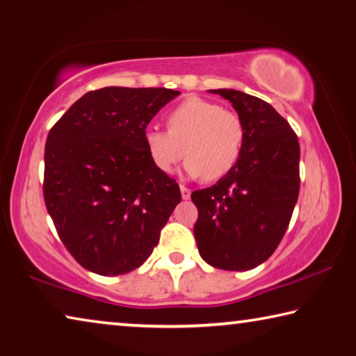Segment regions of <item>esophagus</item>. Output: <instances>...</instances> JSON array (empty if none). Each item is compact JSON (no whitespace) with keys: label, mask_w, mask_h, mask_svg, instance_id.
I'll use <instances>...</instances> for the list:
<instances>
[{"label":"esophagus","mask_w":356,"mask_h":356,"mask_svg":"<svg viewBox=\"0 0 356 356\" xmlns=\"http://www.w3.org/2000/svg\"><path fill=\"white\" fill-rule=\"evenodd\" d=\"M180 193H182V197H184V200H190L191 190H190V188H186L185 185H180Z\"/></svg>","instance_id":"esophagus-1"}]
</instances>
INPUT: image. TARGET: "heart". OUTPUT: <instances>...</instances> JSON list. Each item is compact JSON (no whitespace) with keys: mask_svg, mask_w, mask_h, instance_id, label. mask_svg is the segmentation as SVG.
Wrapping results in <instances>:
<instances>
[{"mask_svg":"<svg viewBox=\"0 0 356 356\" xmlns=\"http://www.w3.org/2000/svg\"><path fill=\"white\" fill-rule=\"evenodd\" d=\"M166 125L168 131H144L146 150L160 172L172 174L186 155L190 176L215 182L227 176L242 159L246 143L243 119L216 102L190 95L168 113Z\"/></svg>","mask_w":356,"mask_h":356,"instance_id":"heart-1","label":"heart"}]
</instances>
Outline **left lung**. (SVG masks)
Segmentation results:
<instances>
[{"label": "left lung", "mask_w": 356, "mask_h": 356, "mask_svg": "<svg viewBox=\"0 0 356 356\" xmlns=\"http://www.w3.org/2000/svg\"><path fill=\"white\" fill-rule=\"evenodd\" d=\"M242 116L246 143L234 170L191 193L195 238L215 268L245 272L273 254L284 237L300 191V144L275 108L236 89H210Z\"/></svg>", "instance_id": "8db88e82"}]
</instances>
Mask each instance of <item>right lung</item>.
Segmentation results:
<instances>
[{"label":"right lung","mask_w":356,"mask_h":356,"mask_svg":"<svg viewBox=\"0 0 356 356\" xmlns=\"http://www.w3.org/2000/svg\"><path fill=\"white\" fill-rule=\"evenodd\" d=\"M180 92L110 86L78 99L45 143L44 200L58 236L89 272H134L182 201L144 144L152 118Z\"/></svg>","instance_id":"add662e5"}]
</instances>
